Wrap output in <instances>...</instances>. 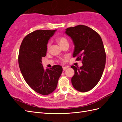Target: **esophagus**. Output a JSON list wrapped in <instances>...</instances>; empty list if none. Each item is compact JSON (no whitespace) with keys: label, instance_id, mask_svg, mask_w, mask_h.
<instances>
[{"label":"esophagus","instance_id":"34e87169","mask_svg":"<svg viewBox=\"0 0 122 122\" xmlns=\"http://www.w3.org/2000/svg\"><path fill=\"white\" fill-rule=\"evenodd\" d=\"M62 67H63V70H66L68 67H67V66H63Z\"/></svg>","mask_w":122,"mask_h":122}]
</instances>
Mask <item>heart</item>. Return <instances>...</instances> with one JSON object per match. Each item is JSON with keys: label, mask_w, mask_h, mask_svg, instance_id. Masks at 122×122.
I'll return each mask as SVG.
<instances>
[{"label": "heart", "mask_w": 122, "mask_h": 122, "mask_svg": "<svg viewBox=\"0 0 122 122\" xmlns=\"http://www.w3.org/2000/svg\"><path fill=\"white\" fill-rule=\"evenodd\" d=\"M56 40L57 42L59 44L61 47L63 46L64 45L66 44H69V41H68L67 39L65 36H59L56 38ZM50 47V43H48L47 44V49L49 50Z\"/></svg>", "instance_id": "1"}]
</instances>
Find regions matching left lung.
<instances>
[{
	"label": "left lung",
	"mask_w": 122,
	"mask_h": 122,
	"mask_svg": "<svg viewBox=\"0 0 122 122\" xmlns=\"http://www.w3.org/2000/svg\"><path fill=\"white\" fill-rule=\"evenodd\" d=\"M75 46L73 56L81 60L83 66L79 68L72 66L75 74L71 79L75 89L87 92L99 81L106 65V54L100 36L85 25H79L66 29Z\"/></svg>",
	"instance_id": "8db88e82"
}]
</instances>
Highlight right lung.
<instances>
[{"mask_svg":"<svg viewBox=\"0 0 122 122\" xmlns=\"http://www.w3.org/2000/svg\"><path fill=\"white\" fill-rule=\"evenodd\" d=\"M56 30H36L23 39L19 53V65L29 86L42 95L52 93L57 86L62 67L59 65L45 70L42 58L47 52V45Z\"/></svg>","mask_w":122,"mask_h":122,"instance_id":"right-lung-1","label":"right lung"}]
</instances>
